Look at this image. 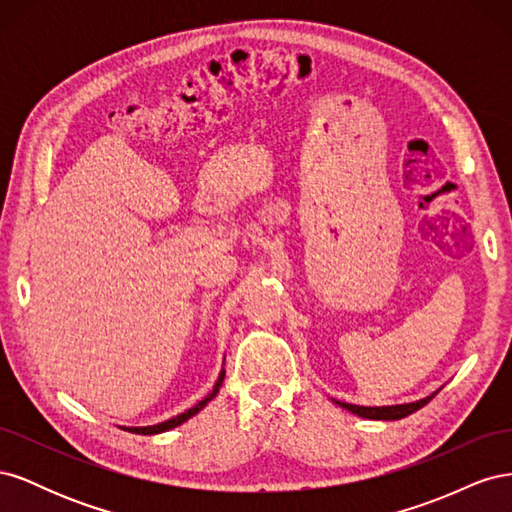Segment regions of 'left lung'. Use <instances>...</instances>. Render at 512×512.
I'll return each mask as SVG.
<instances>
[{"label": "left lung", "instance_id": "1", "mask_svg": "<svg viewBox=\"0 0 512 512\" xmlns=\"http://www.w3.org/2000/svg\"><path fill=\"white\" fill-rule=\"evenodd\" d=\"M438 393V391H436ZM433 393V395H436ZM433 395L425 397V399H418L412 401V404H399V406H382V408H367V406H354V404H346V401H335L342 408H346L352 414H359L363 418H374V421H399V418H404L416 410H421L425 404L433 399Z\"/></svg>", "mask_w": 512, "mask_h": 512}]
</instances>
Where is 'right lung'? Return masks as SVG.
Listing matches in <instances>:
<instances>
[{
    "label": "right lung",
    "instance_id": "add662e5",
    "mask_svg": "<svg viewBox=\"0 0 512 512\" xmlns=\"http://www.w3.org/2000/svg\"><path fill=\"white\" fill-rule=\"evenodd\" d=\"M224 376H226V371L222 369V374H220V378H218V382H215V386H213V391L203 399V401H198V404L194 406V408H190V410H185L183 414H179V416H173V418H168V421H164V423H158V425H149V427H123V429H128V431H132V433H141V436H153V433H162V431H168V429H173V427H179L181 423H185L188 421V418H192L194 414H198L200 410H203L209 401L218 395V391H220V386H222V382H224Z\"/></svg>",
    "mask_w": 512,
    "mask_h": 512
}]
</instances>
